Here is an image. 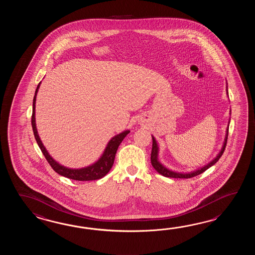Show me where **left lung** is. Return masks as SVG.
Masks as SVG:
<instances>
[{
	"label": "left lung",
	"instance_id": "8db88e82",
	"mask_svg": "<svg viewBox=\"0 0 255 255\" xmlns=\"http://www.w3.org/2000/svg\"><path fill=\"white\" fill-rule=\"evenodd\" d=\"M228 134H229V127L227 128V133H226V136H225V139H224V143H223V146H222V150L219 153V155L217 156L212 162L209 163L206 166H204L203 168H201V169H198L196 171L193 172H190V173H179V172H174L172 170H169L167 168H165L163 166L162 164L158 162L157 160V153H158V146H157V142L156 139L154 138V136H152V141H153V144H152V150H151V157H150V160H151L152 166L153 168H155L157 170V172L159 174H161L164 177H167V178H175V179H190L192 177H195L198 176L200 174L203 173L205 170H207L208 168H211L212 166H213L215 163L221 158V157L223 154V152L225 150V147L227 145V139H228Z\"/></svg>",
	"mask_w": 255,
	"mask_h": 255
}]
</instances>
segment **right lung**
<instances>
[{
	"instance_id": "obj_1",
	"label": "right lung",
	"mask_w": 255,
	"mask_h": 255,
	"mask_svg": "<svg viewBox=\"0 0 255 255\" xmlns=\"http://www.w3.org/2000/svg\"><path fill=\"white\" fill-rule=\"evenodd\" d=\"M39 86H40V83L37 86V88L35 90V95L33 97L32 127H33L34 137L36 139V142H37L43 156L46 158L47 162L50 164V166L52 167V168L54 169L56 173L59 174L61 176H64L65 178H68V179L79 180V181H88V180H96V179L103 178L104 176H106L107 174L109 173L110 168H112V166L114 164L115 156H116L117 150L120 146V143L125 138L126 135L129 133V130H126V131L120 133L119 135H115L114 137L109 141L108 146L104 151L102 157L99 158L98 161H97L95 164H93L91 166L87 167V168H80V169H72V168H65L64 166H61L54 159H53V157L49 155L48 152L43 146V143L39 137L37 129H36L34 114H35L36 94L38 91Z\"/></svg>"
}]
</instances>
